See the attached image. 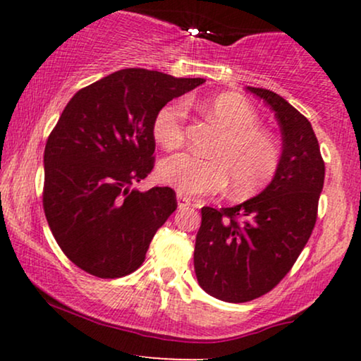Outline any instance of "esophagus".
Segmentation results:
<instances>
[{
	"label": "esophagus",
	"instance_id": "esophagus-1",
	"mask_svg": "<svg viewBox=\"0 0 361 361\" xmlns=\"http://www.w3.org/2000/svg\"><path fill=\"white\" fill-rule=\"evenodd\" d=\"M177 204H179V209H184V207H189L192 205V202L189 197L182 195V194H177Z\"/></svg>",
	"mask_w": 361,
	"mask_h": 361
}]
</instances>
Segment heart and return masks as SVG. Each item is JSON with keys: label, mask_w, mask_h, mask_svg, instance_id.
I'll return each instance as SVG.
<instances>
[{"label": "heart", "mask_w": 361, "mask_h": 361, "mask_svg": "<svg viewBox=\"0 0 361 361\" xmlns=\"http://www.w3.org/2000/svg\"><path fill=\"white\" fill-rule=\"evenodd\" d=\"M204 111L224 128L214 157L190 152L171 156L161 162L159 177L182 195H214L228 182L236 199L250 197L273 180L281 152L274 137L259 128L255 108L235 93H221L205 102ZM187 105L174 100L161 106L152 120V136L164 149H176L185 137Z\"/></svg>", "instance_id": "obj_1"}]
</instances>
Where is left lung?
Returning a JSON list of instances; mask_svg holds the SVG:
<instances>
[{
  "instance_id": "left-lung-1",
  "label": "left lung",
  "mask_w": 361,
  "mask_h": 361,
  "mask_svg": "<svg viewBox=\"0 0 361 361\" xmlns=\"http://www.w3.org/2000/svg\"><path fill=\"white\" fill-rule=\"evenodd\" d=\"M274 111L283 152L271 184L228 209H202L194 268L200 288L225 302H248L289 273L312 233L325 164L307 118L266 88L246 87Z\"/></svg>"
}]
</instances>
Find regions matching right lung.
<instances>
[{"instance_id": "1", "label": "right lung", "mask_w": 361, "mask_h": 361, "mask_svg": "<svg viewBox=\"0 0 361 361\" xmlns=\"http://www.w3.org/2000/svg\"><path fill=\"white\" fill-rule=\"evenodd\" d=\"M204 82L123 68L63 108L44 151L42 205L57 245L88 274L115 279L136 271L177 209L171 187L131 185L154 167L157 110Z\"/></svg>"}]
</instances>
